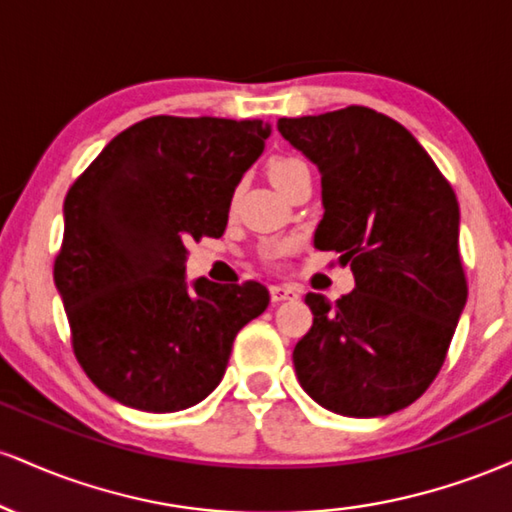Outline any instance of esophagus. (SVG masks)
Segmentation results:
<instances>
[{
    "instance_id": "obj_1",
    "label": "esophagus",
    "mask_w": 512,
    "mask_h": 512,
    "mask_svg": "<svg viewBox=\"0 0 512 512\" xmlns=\"http://www.w3.org/2000/svg\"><path fill=\"white\" fill-rule=\"evenodd\" d=\"M272 303H281V301H291V298H298V289L291 284H274L272 289Z\"/></svg>"
}]
</instances>
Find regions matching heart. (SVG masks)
Listing matches in <instances>:
<instances>
[{
	"instance_id": "b5f03b06",
	"label": "heart",
	"mask_w": 512,
	"mask_h": 512,
	"mask_svg": "<svg viewBox=\"0 0 512 512\" xmlns=\"http://www.w3.org/2000/svg\"><path fill=\"white\" fill-rule=\"evenodd\" d=\"M303 166H305V163L298 161V158L279 156V158H274L272 163H269V175H272L274 185H279L281 180L289 178L293 170H298V168H303Z\"/></svg>"
}]
</instances>
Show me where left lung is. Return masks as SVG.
Here are the masks:
<instances>
[{
    "label": "left lung",
    "instance_id": "left-lung-1",
    "mask_svg": "<svg viewBox=\"0 0 512 512\" xmlns=\"http://www.w3.org/2000/svg\"><path fill=\"white\" fill-rule=\"evenodd\" d=\"M276 127L322 175L315 248L339 252L356 279L337 303L305 296L313 327L293 349L298 383L342 416L409 407L436 380L467 303L455 192L411 132L363 105Z\"/></svg>",
    "mask_w": 512,
    "mask_h": 512
}]
</instances>
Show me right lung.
Returning <instances> with one entry per match:
<instances>
[{"instance_id": "add662e5", "label": "right lung", "mask_w": 512, "mask_h": 512, "mask_svg": "<svg viewBox=\"0 0 512 512\" xmlns=\"http://www.w3.org/2000/svg\"><path fill=\"white\" fill-rule=\"evenodd\" d=\"M269 125L146 117L120 132L64 199L55 286L76 361L125 407H195L226 373L236 334L262 315L257 281L187 286V245L226 231L240 178Z\"/></svg>"}]
</instances>
